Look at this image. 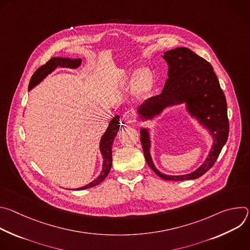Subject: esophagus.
<instances>
[{"label":"esophagus","instance_id":"1","mask_svg":"<svg viewBox=\"0 0 250 250\" xmlns=\"http://www.w3.org/2000/svg\"><path fill=\"white\" fill-rule=\"evenodd\" d=\"M124 122H125V124L130 125V124H133V123L135 122V118H134V116H133L132 114H126V115L124 117Z\"/></svg>","mask_w":250,"mask_h":250}]
</instances>
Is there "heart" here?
<instances>
[{
    "instance_id": "heart-1",
    "label": "heart",
    "mask_w": 250,
    "mask_h": 250,
    "mask_svg": "<svg viewBox=\"0 0 250 250\" xmlns=\"http://www.w3.org/2000/svg\"><path fill=\"white\" fill-rule=\"evenodd\" d=\"M129 81L134 80V88L138 95L146 94L151 87L152 77L147 70H139L132 79H128Z\"/></svg>"
}]
</instances>
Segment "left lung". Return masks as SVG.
Returning a JSON list of instances; mask_svg holds the SVG:
<instances>
[{
  "label": "left lung",
  "instance_id": "8db88e82",
  "mask_svg": "<svg viewBox=\"0 0 250 250\" xmlns=\"http://www.w3.org/2000/svg\"><path fill=\"white\" fill-rule=\"evenodd\" d=\"M163 58L168 64V79L159 95L148 98L138 108L142 120L159 115L166 106L186 103L187 110L213 137V145L204 162L196 171L179 176L159 172L151 159L148 130L140 129V141L148 166L164 180H192L204 175L218 159L228 140L229 125L226 96L211 65L186 47L166 51Z\"/></svg>",
  "mask_w": 250,
  "mask_h": 250
}]
</instances>
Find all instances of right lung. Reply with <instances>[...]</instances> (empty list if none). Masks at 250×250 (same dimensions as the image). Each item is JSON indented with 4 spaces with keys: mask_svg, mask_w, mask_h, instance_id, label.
<instances>
[{
    "mask_svg": "<svg viewBox=\"0 0 250 250\" xmlns=\"http://www.w3.org/2000/svg\"><path fill=\"white\" fill-rule=\"evenodd\" d=\"M81 64V59H69V58H62V57H53L50 60H48L44 65H42L37 71L33 73V75L30 78L28 90H31L35 85H38L40 82H42L49 73L56 67H78ZM120 117L116 116L110 123L108 128H106L105 132L101 138L100 142V150L102 152L104 162H103V170L100 174V176L95 179L90 184L78 188L76 190H85L92 187H95L99 184H101L104 178L108 176L111 167H112V146L114 138L117 135L118 131L120 130Z\"/></svg>",
    "mask_w": 250,
    "mask_h": 250,
    "instance_id": "1",
    "label": "right lung"
}]
</instances>
